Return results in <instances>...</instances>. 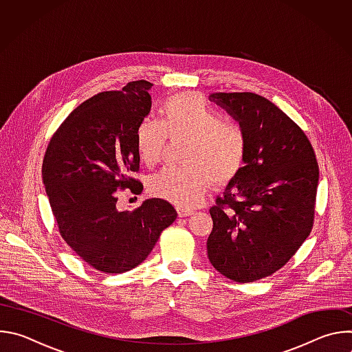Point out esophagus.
<instances>
[{
    "label": "esophagus",
    "mask_w": 352,
    "mask_h": 352,
    "mask_svg": "<svg viewBox=\"0 0 352 352\" xmlns=\"http://www.w3.org/2000/svg\"><path fill=\"white\" fill-rule=\"evenodd\" d=\"M177 213H178V217H188V216L193 214V210L185 209V208H177Z\"/></svg>",
    "instance_id": "obj_1"
}]
</instances>
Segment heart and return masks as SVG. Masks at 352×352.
<instances>
[{
	"instance_id": "1",
	"label": "heart",
	"mask_w": 352,
	"mask_h": 352,
	"mask_svg": "<svg viewBox=\"0 0 352 352\" xmlns=\"http://www.w3.org/2000/svg\"><path fill=\"white\" fill-rule=\"evenodd\" d=\"M163 121L143 120L136 129V150L144 166L156 164L167 139L185 140L184 167H167L150 177L147 189L181 208L196 206L212 182L226 184L245 164L243 131L213 110L195 91L170 96L163 107Z\"/></svg>"
}]
</instances>
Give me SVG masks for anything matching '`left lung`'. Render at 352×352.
Listing matches in <instances>:
<instances>
[{"instance_id":"8db88e82","label":"left lung","mask_w":352,"mask_h":352,"mask_svg":"<svg viewBox=\"0 0 352 352\" xmlns=\"http://www.w3.org/2000/svg\"><path fill=\"white\" fill-rule=\"evenodd\" d=\"M246 138L239 174L210 209L208 258L236 283H252L281 269L314 227L319 182L315 150L270 100L250 91L213 93Z\"/></svg>"}]
</instances>
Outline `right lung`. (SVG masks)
Instances as JSON below:
<instances>
[{
	"instance_id": "1",
	"label": "right lung",
	"mask_w": 352,
	"mask_h": 352,
	"mask_svg": "<svg viewBox=\"0 0 352 352\" xmlns=\"http://www.w3.org/2000/svg\"><path fill=\"white\" fill-rule=\"evenodd\" d=\"M147 80L102 91L76 107L50 140L43 184L64 241L89 266L124 273L152 252L177 219L167 200L153 197L133 212L117 208L118 189L139 193L138 125L152 109Z\"/></svg>"
}]
</instances>
